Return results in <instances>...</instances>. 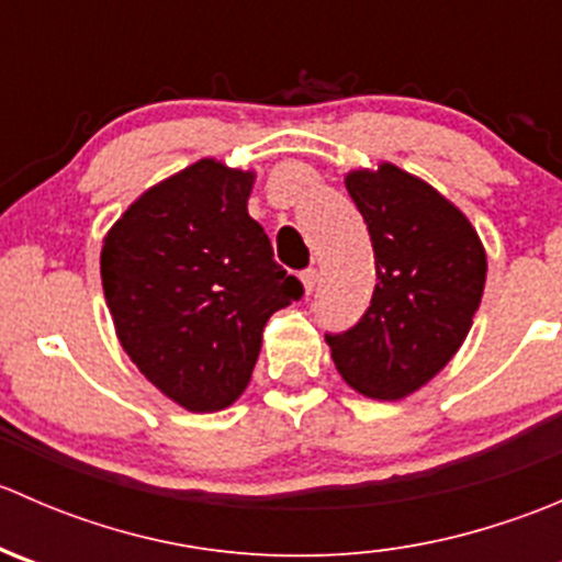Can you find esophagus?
<instances>
[{"label":"esophagus","instance_id":"1","mask_svg":"<svg viewBox=\"0 0 562 562\" xmlns=\"http://www.w3.org/2000/svg\"><path fill=\"white\" fill-rule=\"evenodd\" d=\"M302 282H304V291H307V296H310V293L315 291L317 269H304V271H302Z\"/></svg>","mask_w":562,"mask_h":562}]
</instances>
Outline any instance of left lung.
<instances>
[{"label": "left lung", "mask_w": 562, "mask_h": 562, "mask_svg": "<svg viewBox=\"0 0 562 562\" xmlns=\"http://www.w3.org/2000/svg\"><path fill=\"white\" fill-rule=\"evenodd\" d=\"M375 249L378 285L348 331L326 334L339 375L372 400H402L438 375L481 304L486 255L457 206L383 162L345 179Z\"/></svg>", "instance_id": "8db88e82"}]
</instances>
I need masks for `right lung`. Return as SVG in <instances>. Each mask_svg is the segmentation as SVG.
Here are the masks:
<instances>
[{"label":"right lung","instance_id":"obj_1","mask_svg":"<svg viewBox=\"0 0 562 562\" xmlns=\"http://www.w3.org/2000/svg\"><path fill=\"white\" fill-rule=\"evenodd\" d=\"M252 173L201 160L138 198L108 231L100 274L119 342L192 413L247 389L263 326L304 296L247 214Z\"/></svg>","mask_w":562,"mask_h":562}]
</instances>
